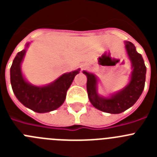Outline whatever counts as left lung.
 <instances>
[{
    "label": "left lung",
    "instance_id": "1",
    "mask_svg": "<svg viewBox=\"0 0 157 157\" xmlns=\"http://www.w3.org/2000/svg\"><path fill=\"white\" fill-rule=\"evenodd\" d=\"M127 57L130 61L131 72L127 86L117 92L103 96L98 93L100 80L92 72L83 71L86 76V89L90 103L101 112L119 114L132 107L138 101L145 87L146 67L144 59L130 41H124Z\"/></svg>",
    "mask_w": 157,
    "mask_h": 157
}]
</instances>
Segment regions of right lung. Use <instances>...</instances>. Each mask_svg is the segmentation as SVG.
I'll list each match as a JSON object with an SVG mask.
<instances>
[{
	"mask_svg": "<svg viewBox=\"0 0 157 157\" xmlns=\"http://www.w3.org/2000/svg\"><path fill=\"white\" fill-rule=\"evenodd\" d=\"M30 42L18 52L10 68V79L12 90L16 98L25 107L38 113L56 110L63 104L67 91L71 85L80 68L64 73L52 82L43 86H35L29 82L22 72L21 65Z\"/></svg>",
	"mask_w": 157,
	"mask_h": 157,
	"instance_id": "right-lung-1",
	"label": "right lung"
}]
</instances>
